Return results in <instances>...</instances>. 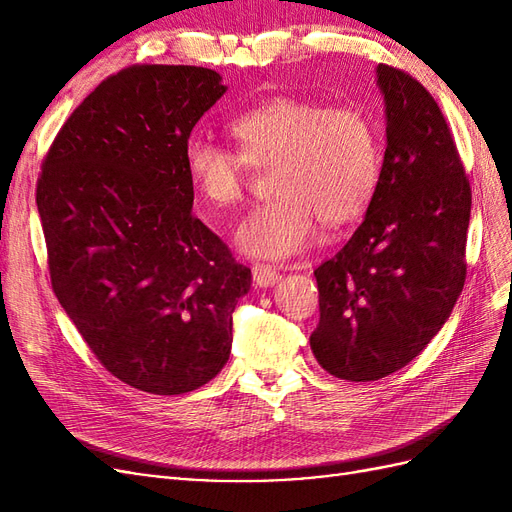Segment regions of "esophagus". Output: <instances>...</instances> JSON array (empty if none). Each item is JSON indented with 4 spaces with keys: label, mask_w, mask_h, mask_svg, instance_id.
Segmentation results:
<instances>
[{
    "label": "esophagus",
    "mask_w": 512,
    "mask_h": 512,
    "mask_svg": "<svg viewBox=\"0 0 512 512\" xmlns=\"http://www.w3.org/2000/svg\"><path fill=\"white\" fill-rule=\"evenodd\" d=\"M252 275L258 286H273L277 280H280V271L271 265H262V262H256L252 267Z\"/></svg>",
    "instance_id": "34e87169"
}]
</instances>
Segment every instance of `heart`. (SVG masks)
<instances>
[{
	"mask_svg": "<svg viewBox=\"0 0 512 512\" xmlns=\"http://www.w3.org/2000/svg\"><path fill=\"white\" fill-rule=\"evenodd\" d=\"M237 149L192 138L183 149L194 192L213 209L243 203L250 166L275 168L271 203L250 213L237 243L245 254L280 260L314 241L316 224L346 226L369 209L382 173L380 138L359 106L275 96L230 121Z\"/></svg>",
	"mask_w": 512,
	"mask_h": 512,
	"instance_id": "1",
	"label": "heart"
}]
</instances>
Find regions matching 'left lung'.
<instances>
[{"label":"left lung","instance_id":"obj_1","mask_svg":"<svg viewBox=\"0 0 512 512\" xmlns=\"http://www.w3.org/2000/svg\"><path fill=\"white\" fill-rule=\"evenodd\" d=\"M386 151L363 224L314 271L309 335L331 376L369 382L408 365L451 316L466 282L472 190L451 128L408 72L380 64Z\"/></svg>","mask_w":512,"mask_h":512}]
</instances>
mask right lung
<instances>
[{"mask_svg":"<svg viewBox=\"0 0 512 512\" xmlns=\"http://www.w3.org/2000/svg\"><path fill=\"white\" fill-rule=\"evenodd\" d=\"M224 91L200 66L106 76L57 132L36 183L55 297L96 359L153 395L220 374L252 284L192 213L183 164L192 128Z\"/></svg>","mask_w":512,"mask_h":512,"instance_id":"right-lung-1","label":"right lung"}]
</instances>
